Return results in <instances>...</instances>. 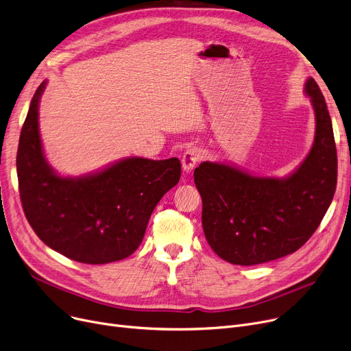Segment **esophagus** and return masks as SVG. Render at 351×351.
I'll return each mask as SVG.
<instances>
[{"label": "esophagus", "instance_id": "obj_1", "mask_svg": "<svg viewBox=\"0 0 351 351\" xmlns=\"http://www.w3.org/2000/svg\"><path fill=\"white\" fill-rule=\"evenodd\" d=\"M200 158H202L200 149H197V147H189V149L182 156L183 171H185L186 173H191L195 169V166L197 165V162L200 160Z\"/></svg>", "mask_w": 351, "mask_h": 351}]
</instances>
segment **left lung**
I'll use <instances>...</instances> for the list:
<instances>
[{
    "mask_svg": "<svg viewBox=\"0 0 351 351\" xmlns=\"http://www.w3.org/2000/svg\"><path fill=\"white\" fill-rule=\"evenodd\" d=\"M304 92L316 117L315 142L291 175L254 176L236 166L202 162L195 185L202 196V226L223 261L252 266L300 249L319 228L337 185V151L326 99L308 78Z\"/></svg>",
    "mask_w": 351,
    "mask_h": 351,
    "instance_id": "left-lung-1",
    "label": "left lung"
}]
</instances>
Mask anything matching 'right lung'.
Instances as JSON below:
<instances>
[{"instance_id":"right-lung-1","label":"right lung","mask_w":351,"mask_h":351,"mask_svg":"<svg viewBox=\"0 0 351 351\" xmlns=\"http://www.w3.org/2000/svg\"><path fill=\"white\" fill-rule=\"evenodd\" d=\"M45 81L35 90L16 152L18 188L31 228L52 250L88 265L131 256L162 196L180 179L178 158H125L104 171L64 178L48 165L38 126Z\"/></svg>"}]
</instances>
